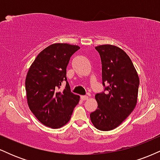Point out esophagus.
I'll return each instance as SVG.
<instances>
[{"label":"esophagus","mask_w":160,"mask_h":160,"mask_svg":"<svg viewBox=\"0 0 160 160\" xmlns=\"http://www.w3.org/2000/svg\"><path fill=\"white\" fill-rule=\"evenodd\" d=\"M88 98H89V96H88V95H81V96H80V99H81L82 101L87 100Z\"/></svg>","instance_id":"34e87169"}]
</instances>
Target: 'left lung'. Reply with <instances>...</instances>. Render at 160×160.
I'll return each mask as SVG.
<instances>
[{
    "instance_id": "1",
    "label": "left lung",
    "mask_w": 160,
    "mask_h": 160,
    "mask_svg": "<svg viewBox=\"0 0 160 160\" xmlns=\"http://www.w3.org/2000/svg\"><path fill=\"white\" fill-rule=\"evenodd\" d=\"M102 65V83L106 92L95 95L98 108L90 113L91 122L102 131L114 129L135 109L139 78L129 56L120 47L104 44L95 47Z\"/></svg>"
}]
</instances>
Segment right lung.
<instances>
[{"instance_id":"add662e5","label":"right lung","mask_w":160,"mask_h":160,"mask_svg":"<svg viewBox=\"0 0 160 160\" xmlns=\"http://www.w3.org/2000/svg\"><path fill=\"white\" fill-rule=\"evenodd\" d=\"M79 49L77 45L53 43L38 55L28 71V105L36 118L49 128H58L67 124L80 101V96L71 92L66 78L70 58ZM63 81H66V87L59 92Z\"/></svg>"}]
</instances>
